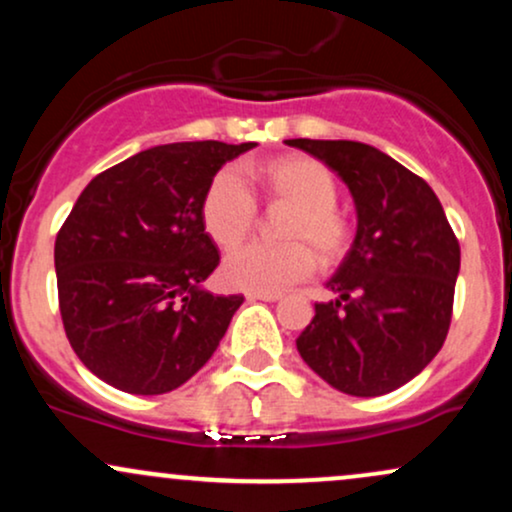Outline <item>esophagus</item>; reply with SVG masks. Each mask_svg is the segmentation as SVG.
Listing matches in <instances>:
<instances>
[{
    "mask_svg": "<svg viewBox=\"0 0 512 512\" xmlns=\"http://www.w3.org/2000/svg\"><path fill=\"white\" fill-rule=\"evenodd\" d=\"M279 293H255V291H250L248 293V301H267V303H276L279 301Z\"/></svg>",
    "mask_w": 512,
    "mask_h": 512,
    "instance_id": "obj_1",
    "label": "esophagus"
}]
</instances>
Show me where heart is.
<instances>
[{"mask_svg": "<svg viewBox=\"0 0 512 512\" xmlns=\"http://www.w3.org/2000/svg\"><path fill=\"white\" fill-rule=\"evenodd\" d=\"M276 202L296 207L286 238L291 245L250 243L223 262V279L255 293H281L310 279L322 260H337L346 248V223L337 214V182L320 161L289 156L250 168ZM204 228L221 248H233L255 228L257 197L240 166H226L211 180L202 204Z\"/></svg>", "mask_w": 512, "mask_h": 512, "instance_id": "b5f03b06", "label": "heart"}]
</instances>
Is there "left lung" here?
Wrapping results in <instances>:
<instances>
[{"instance_id": "1", "label": "left lung", "mask_w": 512, "mask_h": 512, "mask_svg": "<svg viewBox=\"0 0 512 512\" xmlns=\"http://www.w3.org/2000/svg\"><path fill=\"white\" fill-rule=\"evenodd\" d=\"M342 178L356 207L351 250L327 281L330 303L296 339L334 390L378 397L424 370L448 337L460 243L436 192L361 142L286 139Z\"/></svg>"}]
</instances>
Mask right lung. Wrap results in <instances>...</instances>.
<instances>
[{"mask_svg": "<svg viewBox=\"0 0 512 512\" xmlns=\"http://www.w3.org/2000/svg\"><path fill=\"white\" fill-rule=\"evenodd\" d=\"M255 146H151L76 199L55 240L60 313L76 356L108 385L163 395L216 351L243 296L202 286L221 260L202 204L214 175Z\"/></svg>", "mask_w": 512, "mask_h": 512, "instance_id": "obj_1", "label": "right lung"}]
</instances>
